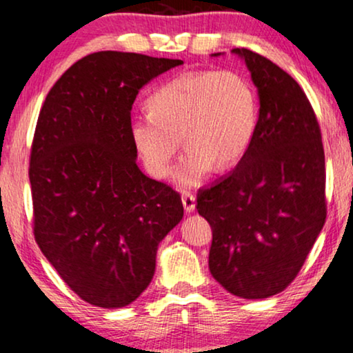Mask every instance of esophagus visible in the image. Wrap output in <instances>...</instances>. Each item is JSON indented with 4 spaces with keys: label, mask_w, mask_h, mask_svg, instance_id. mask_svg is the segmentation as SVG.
<instances>
[{
    "label": "esophagus",
    "mask_w": 353,
    "mask_h": 353,
    "mask_svg": "<svg viewBox=\"0 0 353 353\" xmlns=\"http://www.w3.org/2000/svg\"><path fill=\"white\" fill-rule=\"evenodd\" d=\"M182 205H183V210L187 212H192L195 211V196L192 195V193H182Z\"/></svg>",
    "instance_id": "obj_1"
}]
</instances>
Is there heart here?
<instances>
[{
    "instance_id": "b5f03b06",
    "label": "heart",
    "mask_w": 353,
    "mask_h": 353,
    "mask_svg": "<svg viewBox=\"0 0 353 353\" xmlns=\"http://www.w3.org/2000/svg\"><path fill=\"white\" fill-rule=\"evenodd\" d=\"M148 105L152 113L131 120L134 145L148 174L165 179L182 137L188 148L176 179L185 187L200 183L212 165L235 166L256 132V92L232 70L183 73L157 89Z\"/></svg>"
}]
</instances>
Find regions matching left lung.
I'll use <instances>...</instances> for the list:
<instances>
[{
  "instance_id": "left-lung-1",
  "label": "left lung",
  "mask_w": 353,
  "mask_h": 353,
  "mask_svg": "<svg viewBox=\"0 0 353 353\" xmlns=\"http://www.w3.org/2000/svg\"><path fill=\"white\" fill-rule=\"evenodd\" d=\"M233 52L259 91V120L235 170L198 190L196 210L212 230L211 275L238 297L265 299L291 285L323 228L325 150L299 83L261 54Z\"/></svg>"
}]
</instances>
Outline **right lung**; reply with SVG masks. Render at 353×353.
Segmentation results:
<instances>
[{"label": "right lung", "mask_w": 353, "mask_h": 353, "mask_svg": "<svg viewBox=\"0 0 353 353\" xmlns=\"http://www.w3.org/2000/svg\"><path fill=\"white\" fill-rule=\"evenodd\" d=\"M177 59L101 51L48 92L30 150L33 235L68 288L102 309L136 301L155 274L158 243L181 222V195L142 174L131 110L143 84Z\"/></svg>", "instance_id": "right-lung-1"}]
</instances>
